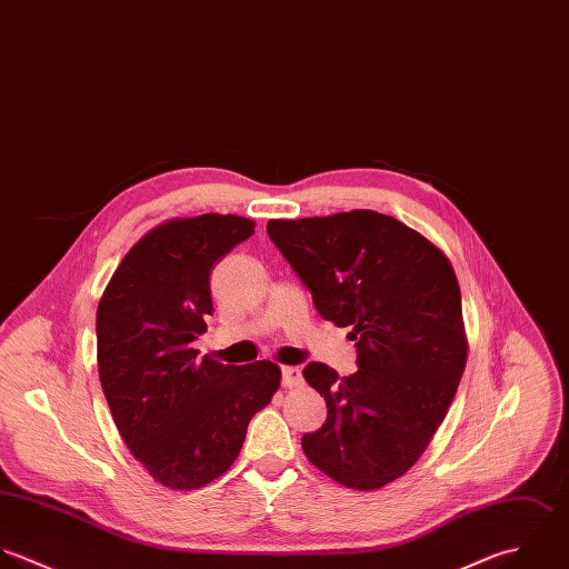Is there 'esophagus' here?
Instances as JSON below:
<instances>
[{
    "instance_id": "obj_1",
    "label": "esophagus",
    "mask_w": 569,
    "mask_h": 569,
    "mask_svg": "<svg viewBox=\"0 0 569 569\" xmlns=\"http://www.w3.org/2000/svg\"><path fill=\"white\" fill-rule=\"evenodd\" d=\"M302 383V371L298 367H282V386L298 388Z\"/></svg>"
}]
</instances>
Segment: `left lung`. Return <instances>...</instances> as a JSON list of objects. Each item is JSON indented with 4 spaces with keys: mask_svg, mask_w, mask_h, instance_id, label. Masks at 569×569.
<instances>
[{
    "mask_svg": "<svg viewBox=\"0 0 569 569\" xmlns=\"http://www.w3.org/2000/svg\"><path fill=\"white\" fill-rule=\"evenodd\" d=\"M267 233L336 327H351L358 371H302L327 421L302 437L307 459L353 490H378L421 457L466 369L461 291L450 260L392 216L353 209L269 220Z\"/></svg>",
    "mask_w": 569,
    "mask_h": 569,
    "instance_id": "8db88e82",
    "label": "left lung"
}]
</instances>
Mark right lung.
<instances>
[{
	"label": "right lung",
	"mask_w": 569,
	"mask_h": 569,
	"mask_svg": "<svg viewBox=\"0 0 569 569\" xmlns=\"http://www.w3.org/2000/svg\"><path fill=\"white\" fill-rule=\"evenodd\" d=\"M253 233L233 213L172 218L148 231L112 273L97 309V362L114 423L166 488L196 490L236 461L280 367L198 358L211 316V267Z\"/></svg>",
	"instance_id": "add662e5"
}]
</instances>
